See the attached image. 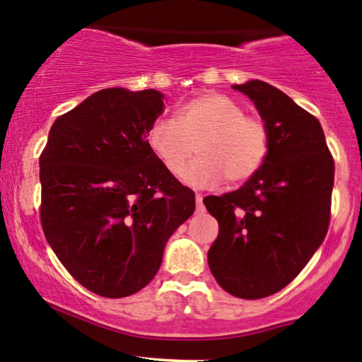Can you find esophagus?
<instances>
[{"instance_id":"obj_1","label":"esophagus","mask_w":362,"mask_h":362,"mask_svg":"<svg viewBox=\"0 0 362 362\" xmlns=\"http://www.w3.org/2000/svg\"><path fill=\"white\" fill-rule=\"evenodd\" d=\"M196 208L197 211L203 210V196H201V194H196Z\"/></svg>"}]
</instances>
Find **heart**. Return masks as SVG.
<instances>
[{"label": "heart", "instance_id": "b5f03b06", "mask_svg": "<svg viewBox=\"0 0 362 362\" xmlns=\"http://www.w3.org/2000/svg\"><path fill=\"white\" fill-rule=\"evenodd\" d=\"M151 151L173 177L180 178L194 154L199 159L187 173L197 187H215L226 178L238 185L250 180L265 163L269 130L260 117L222 93H204L177 109L175 119L161 117L147 135Z\"/></svg>", "mask_w": 362, "mask_h": 362}]
</instances>
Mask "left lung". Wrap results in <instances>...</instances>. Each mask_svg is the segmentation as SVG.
Wrapping results in <instances>:
<instances>
[{"label": "left lung", "mask_w": 362, "mask_h": 362, "mask_svg": "<svg viewBox=\"0 0 362 362\" xmlns=\"http://www.w3.org/2000/svg\"><path fill=\"white\" fill-rule=\"evenodd\" d=\"M234 90L257 105L269 152L238 191L203 199L220 227L208 265L227 293L255 300L288 286L325 241L334 161L317 117L286 93L258 79Z\"/></svg>", "instance_id": "1"}]
</instances>
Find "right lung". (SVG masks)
<instances>
[{"mask_svg":"<svg viewBox=\"0 0 362 362\" xmlns=\"http://www.w3.org/2000/svg\"><path fill=\"white\" fill-rule=\"evenodd\" d=\"M163 111L156 90H100L57 117L40 156L45 238L67 272L105 298L147 286L196 208L147 142Z\"/></svg>","mask_w":362,"mask_h":362,"instance_id":"1","label":"right lung"}]
</instances>
